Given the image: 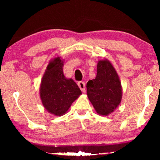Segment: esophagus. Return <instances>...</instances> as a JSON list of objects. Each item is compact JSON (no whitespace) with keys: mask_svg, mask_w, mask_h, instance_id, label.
I'll use <instances>...</instances> for the list:
<instances>
[{"mask_svg":"<svg viewBox=\"0 0 160 160\" xmlns=\"http://www.w3.org/2000/svg\"><path fill=\"white\" fill-rule=\"evenodd\" d=\"M78 86L80 88L81 90H82L83 92H85V84H84V82H79L78 83Z\"/></svg>","mask_w":160,"mask_h":160,"instance_id":"esophagus-1","label":"esophagus"}]
</instances>
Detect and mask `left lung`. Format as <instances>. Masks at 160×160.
Masks as SVG:
<instances>
[{
	"label": "left lung",
	"instance_id": "obj_1",
	"mask_svg": "<svg viewBox=\"0 0 160 160\" xmlns=\"http://www.w3.org/2000/svg\"><path fill=\"white\" fill-rule=\"evenodd\" d=\"M89 101L99 115L108 116L113 112L122 98V87L114 67L107 59L98 62L97 75L87 84Z\"/></svg>",
	"mask_w": 160,
	"mask_h": 160
}]
</instances>
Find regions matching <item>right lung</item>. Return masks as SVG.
I'll use <instances>...</instances> for the list:
<instances>
[{"label": "right lung", "mask_w": 160, "mask_h": 160, "mask_svg": "<svg viewBox=\"0 0 160 160\" xmlns=\"http://www.w3.org/2000/svg\"><path fill=\"white\" fill-rule=\"evenodd\" d=\"M64 60L60 57L50 60L41 78L40 98L44 108L57 116L64 115L82 92L72 78L63 73Z\"/></svg>", "instance_id": "1"}]
</instances>
